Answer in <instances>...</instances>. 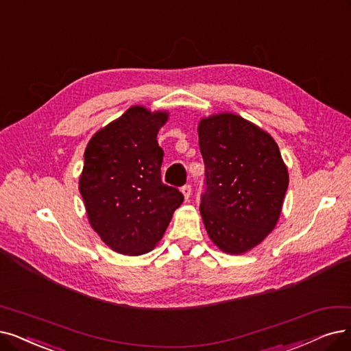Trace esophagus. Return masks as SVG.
<instances>
[{
  "label": "esophagus",
  "mask_w": 351,
  "mask_h": 351,
  "mask_svg": "<svg viewBox=\"0 0 351 351\" xmlns=\"http://www.w3.org/2000/svg\"><path fill=\"white\" fill-rule=\"evenodd\" d=\"M181 193H183L184 199H186V200H189V199H190V195H191V186H190V184L183 186V187H181Z\"/></svg>",
  "instance_id": "1"
}]
</instances>
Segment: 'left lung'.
<instances>
[{
    "mask_svg": "<svg viewBox=\"0 0 351 351\" xmlns=\"http://www.w3.org/2000/svg\"><path fill=\"white\" fill-rule=\"evenodd\" d=\"M204 161L200 213L213 243L241 255L268 236L281 215L289 177L274 138L223 112L199 123Z\"/></svg>",
    "mask_w": 351,
    "mask_h": 351,
    "instance_id": "1",
    "label": "left lung"
}]
</instances>
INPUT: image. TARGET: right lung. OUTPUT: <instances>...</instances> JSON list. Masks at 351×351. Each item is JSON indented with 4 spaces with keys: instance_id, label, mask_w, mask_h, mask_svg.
I'll return each mask as SVG.
<instances>
[{
    "instance_id": "add662e5",
    "label": "right lung",
    "mask_w": 351,
    "mask_h": 351,
    "mask_svg": "<svg viewBox=\"0 0 351 351\" xmlns=\"http://www.w3.org/2000/svg\"><path fill=\"white\" fill-rule=\"evenodd\" d=\"M168 112L131 106L97 131L85 149L79 191L90 226L122 255L154 249L184 195L162 183L157 134Z\"/></svg>"
}]
</instances>
